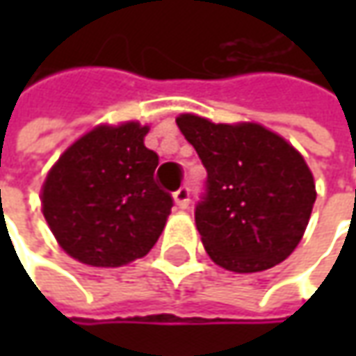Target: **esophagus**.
<instances>
[{
    "label": "esophagus",
    "mask_w": 356,
    "mask_h": 356,
    "mask_svg": "<svg viewBox=\"0 0 356 356\" xmlns=\"http://www.w3.org/2000/svg\"><path fill=\"white\" fill-rule=\"evenodd\" d=\"M174 202L180 210H186L190 206V188L188 186H180L176 192H174Z\"/></svg>",
    "instance_id": "obj_1"
}]
</instances>
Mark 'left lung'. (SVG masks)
<instances>
[{"mask_svg": "<svg viewBox=\"0 0 356 356\" xmlns=\"http://www.w3.org/2000/svg\"><path fill=\"white\" fill-rule=\"evenodd\" d=\"M176 124L208 172L194 212L208 255L236 273L264 271L287 259L317 198L303 156L255 122L216 124L180 115Z\"/></svg>", "mask_w": 356, "mask_h": 356, "instance_id": "8db88e82", "label": "left lung"}]
</instances>
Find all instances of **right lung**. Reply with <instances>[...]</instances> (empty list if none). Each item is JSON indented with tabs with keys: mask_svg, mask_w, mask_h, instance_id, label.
<instances>
[{
	"mask_svg": "<svg viewBox=\"0 0 356 356\" xmlns=\"http://www.w3.org/2000/svg\"><path fill=\"white\" fill-rule=\"evenodd\" d=\"M148 127H97L71 144L41 190L43 216L71 257L118 267L154 248L174 200L154 180L158 154Z\"/></svg>",
	"mask_w": 356,
	"mask_h": 356,
	"instance_id": "right-lung-1",
	"label": "right lung"
}]
</instances>
